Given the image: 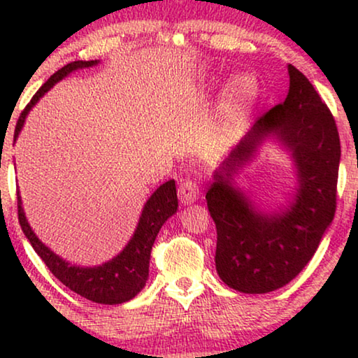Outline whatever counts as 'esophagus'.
<instances>
[{"instance_id":"esophagus-1","label":"esophagus","mask_w":358,"mask_h":358,"mask_svg":"<svg viewBox=\"0 0 358 358\" xmlns=\"http://www.w3.org/2000/svg\"><path fill=\"white\" fill-rule=\"evenodd\" d=\"M178 194H179L180 203L190 205L199 199L200 189H199L197 184L192 182V180H184V182H180V185H179Z\"/></svg>"}]
</instances>
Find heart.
I'll list each match as a JSON object with an SVG mask.
<instances>
[{"label": "heart", "mask_w": 358, "mask_h": 358, "mask_svg": "<svg viewBox=\"0 0 358 358\" xmlns=\"http://www.w3.org/2000/svg\"><path fill=\"white\" fill-rule=\"evenodd\" d=\"M218 83L215 80H210L203 83L202 90L205 92L213 91ZM259 94V85L257 80L252 75H236L229 80V83L224 86L222 99H220L218 106V131L220 134H228L233 130L239 122L244 119L249 109L254 106Z\"/></svg>", "instance_id": "obj_1"}]
</instances>
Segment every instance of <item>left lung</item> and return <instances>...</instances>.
Returning <instances> with one entry per match:
<instances>
[{
  "label": "left lung",
  "mask_w": 358,
  "mask_h": 358,
  "mask_svg": "<svg viewBox=\"0 0 358 358\" xmlns=\"http://www.w3.org/2000/svg\"><path fill=\"white\" fill-rule=\"evenodd\" d=\"M288 75L285 101L254 122L215 171L205 195L217 224V272L243 293H268L292 282L315 256L336 213L341 161L336 120L301 71L288 65ZM267 138L291 153L297 173L294 199L271 214L254 208L234 182Z\"/></svg>",
  "instance_id": "8db88e82"
}]
</instances>
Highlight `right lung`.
Listing matches in <instances>:
<instances>
[{
	"label": "right lung",
	"mask_w": 358,
	"mask_h": 358,
	"mask_svg": "<svg viewBox=\"0 0 358 358\" xmlns=\"http://www.w3.org/2000/svg\"><path fill=\"white\" fill-rule=\"evenodd\" d=\"M97 63H99V60L71 62L60 68L57 73H53L45 85L34 94L26 109L22 110L16 124V130H14V141L21 134L29 112L50 87L55 86L58 81H62L70 73L81 70V68L94 66ZM176 212H178V192H176L174 179H171L168 182L161 184L151 194V197L146 200L134 236L130 238L127 246L114 259L96 267H80L62 259L36 236V233L32 231L31 224L27 222L26 213H24L21 195H19L17 190L19 223H21V228L29 243L32 244L34 251L41 256L45 266L50 268V272L63 285L78 293V295L85 296L86 300L101 303V305H120V303L129 301L138 295L141 288L145 287L146 280H148L150 256L155 239L158 236L161 227Z\"/></svg>",
	"instance_id": "1"
}]
</instances>
